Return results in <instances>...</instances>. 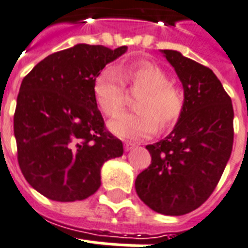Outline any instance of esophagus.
<instances>
[{"mask_svg":"<svg viewBox=\"0 0 248 248\" xmlns=\"http://www.w3.org/2000/svg\"><path fill=\"white\" fill-rule=\"evenodd\" d=\"M135 146H136L135 142H124V150H126V152H128L131 149H134Z\"/></svg>","mask_w":248,"mask_h":248,"instance_id":"esophagus-1","label":"esophagus"}]
</instances>
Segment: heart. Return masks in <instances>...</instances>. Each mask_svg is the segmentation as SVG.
Wrapping results in <instances>:
<instances>
[{"mask_svg":"<svg viewBox=\"0 0 248 248\" xmlns=\"http://www.w3.org/2000/svg\"><path fill=\"white\" fill-rule=\"evenodd\" d=\"M124 86L139 92L134 113H124L109 122V130L124 139H145L168 130L180 121L185 109V94L168 80L167 72L152 61H135L117 68L106 67L96 74L93 95L107 117H116L124 109Z\"/></svg>","mask_w":248,"mask_h":248,"instance_id":"obj_1","label":"heart"}]
</instances>
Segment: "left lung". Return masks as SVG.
Segmentation results:
<instances>
[{"mask_svg": "<svg viewBox=\"0 0 248 248\" xmlns=\"http://www.w3.org/2000/svg\"><path fill=\"white\" fill-rule=\"evenodd\" d=\"M182 81L185 109L166 139L146 145L152 164L135 181L139 197L164 215H185L208 200L233 146V106L206 66L177 51H162Z\"/></svg>", "mask_w": 248, "mask_h": 248, "instance_id": "left-lung-1", "label": "left lung"}]
</instances>
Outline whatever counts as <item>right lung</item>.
<instances>
[{
	"mask_svg": "<svg viewBox=\"0 0 248 248\" xmlns=\"http://www.w3.org/2000/svg\"><path fill=\"white\" fill-rule=\"evenodd\" d=\"M127 48L76 44L49 54L23 78L14 114L25 180L54 201L84 200L100 186L104 162L124 154L106 128L93 82Z\"/></svg>",
	"mask_w": 248,
	"mask_h": 248,
	"instance_id": "right-lung-1",
	"label": "right lung"
}]
</instances>
